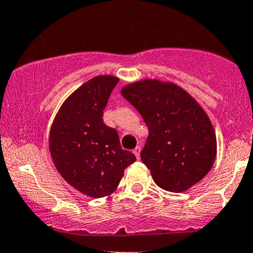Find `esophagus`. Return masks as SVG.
Returning a JSON list of instances; mask_svg holds the SVG:
<instances>
[{
  "label": "esophagus",
  "mask_w": 253,
  "mask_h": 253,
  "mask_svg": "<svg viewBox=\"0 0 253 253\" xmlns=\"http://www.w3.org/2000/svg\"><path fill=\"white\" fill-rule=\"evenodd\" d=\"M133 154H135V156L137 157V159H139V155H141V147H139V145L133 149Z\"/></svg>",
  "instance_id": "1"
}]
</instances>
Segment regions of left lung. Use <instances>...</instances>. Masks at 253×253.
<instances>
[{
  "mask_svg": "<svg viewBox=\"0 0 253 253\" xmlns=\"http://www.w3.org/2000/svg\"><path fill=\"white\" fill-rule=\"evenodd\" d=\"M121 93L149 129L141 160L156 185L181 193L200 182L216 156L214 129L200 104L179 85L157 79L131 83Z\"/></svg>",
  "mask_w": 253,
  "mask_h": 253,
  "instance_id": "1",
  "label": "left lung"
}]
</instances>
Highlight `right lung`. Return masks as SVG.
Segmentation results:
<instances>
[{
    "label": "right lung",
    "mask_w": 253,
    "mask_h": 253,
    "mask_svg": "<svg viewBox=\"0 0 253 253\" xmlns=\"http://www.w3.org/2000/svg\"><path fill=\"white\" fill-rule=\"evenodd\" d=\"M117 77L97 76L66 98L49 130V153L67 183L91 198L116 191L124 169L136 161L122 149L118 133L103 122V110Z\"/></svg>",
    "instance_id": "obj_1"
}]
</instances>
